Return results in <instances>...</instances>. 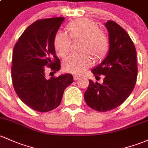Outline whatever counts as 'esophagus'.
<instances>
[{
  "label": "esophagus",
  "instance_id": "34e87169",
  "mask_svg": "<svg viewBox=\"0 0 148 148\" xmlns=\"http://www.w3.org/2000/svg\"><path fill=\"white\" fill-rule=\"evenodd\" d=\"M73 78H74L75 80H78V79H80V76H77V75H74Z\"/></svg>",
  "mask_w": 148,
  "mask_h": 148
}]
</instances>
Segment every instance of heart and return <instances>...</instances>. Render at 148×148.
<instances>
[{"label":"heart","instance_id":"obj_1","mask_svg":"<svg viewBox=\"0 0 148 148\" xmlns=\"http://www.w3.org/2000/svg\"><path fill=\"white\" fill-rule=\"evenodd\" d=\"M67 34L58 32L53 38V47L56 51L61 56H65L70 51L71 40H82L80 54L71 55L65 58L63 69L68 73L81 74L92 64L90 55L97 61L103 59L109 48V40L107 34L99 29L98 24L90 19L75 20L66 25Z\"/></svg>","mask_w":148,"mask_h":148}]
</instances>
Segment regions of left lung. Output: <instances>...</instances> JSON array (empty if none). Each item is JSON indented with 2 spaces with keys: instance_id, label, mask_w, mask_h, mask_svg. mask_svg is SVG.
I'll return each mask as SVG.
<instances>
[{
  "instance_id": "1",
  "label": "left lung",
  "mask_w": 148,
  "mask_h": 148,
  "mask_svg": "<svg viewBox=\"0 0 148 148\" xmlns=\"http://www.w3.org/2000/svg\"><path fill=\"white\" fill-rule=\"evenodd\" d=\"M109 49L104 61L92 70L95 75H103V83L89 80L84 94L85 102L97 112H107L120 106L133 91L137 79V57L135 45L124 29L108 20Z\"/></svg>"
}]
</instances>
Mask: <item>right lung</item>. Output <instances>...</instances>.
Returning a JSON list of instances; mask_svg holds the SVG:
<instances>
[{
    "label": "right lung",
    "instance_id": "add662e5",
    "mask_svg": "<svg viewBox=\"0 0 148 148\" xmlns=\"http://www.w3.org/2000/svg\"><path fill=\"white\" fill-rule=\"evenodd\" d=\"M64 17L43 19L29 25L13 49L11 75L15 92L31 109L47 112L61 104L63 92L73 82L71 74L46 77L47 67L56 73L61 68L53 38Z\"/></svg>",
    "mask_w": 148,
    "mask_h": 148
}]
</instances>
